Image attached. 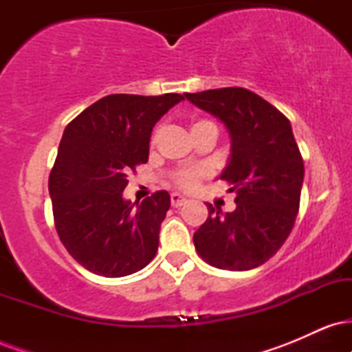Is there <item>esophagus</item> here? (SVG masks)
Instances as JSON below:
<instances>
[{"label": "esophagus", "instance_id": "obj_1", "mask_svg": "<svg viewBox=\"0 0 352 352\" xmlns=\"http://www.w3.org/2000/svg\"><path fill=\"white\" fill-rule=\"evenodd\" d=\"M170 204H172V207H175V208L184 207V205L187 204V199H185L184 195H180V193H172V195H170Z\"/></svg>", "mask_w": 352, "mask_h": 352}]
</instances>
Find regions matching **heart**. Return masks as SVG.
<instances>
[{"label":"heart","mask_w":352,"mask_h":352,"mask_svg":"<svg viewBox=\"0 0 352 352\" xmlns=\"http://www.w3.org/2000/svg\"><path fill=\"white\" fill-rule=\"evenodd\" d=\"M205 122H208V120H199V122L193 124L192 127L205 124ZM205 175H207V168H184V170L175 173V184L185 190H193L197 188V185L200 184L201 177Z\"/></svg>","instance_id":"heart-1"}]
</instances>
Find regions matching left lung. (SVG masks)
Returning <instances> with one entry per match:
<instances>
[{
  "instance_id": "1",
  "label": "left lung",
  "mask_w": 352,
  "mask_h": 352,
  "mask_svg": "<svg viewBox=\"0 0 352 352\" xmlns=\"http://www.w3.org/2000/svg\"><path fill=\"white\" fill-rule=\"evenodd\" d=\"M227 127L232 153L220 179L236 193V208L208 218L193 235L197 252L220 270L245 272L268 261L292 233L305 179V164L292 124L254 92L243 87L185 94Z\"/></svg>"
}]
</instances>
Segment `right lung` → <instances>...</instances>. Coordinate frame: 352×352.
Here are the masks:
<instances>
[{
    "label": "right lung",
    "instance_id": "1",
    "mask_svg": "<svg viewBox=\"0 0 352 352\" xmlns=\"http://www.w3.org/2000/svg\"><path fill=\"white\" fill-rule=\"evenodd\" d=\"M180 100L106 96L64 129L50 175L52 213L63 245L89 272L127 276L155 256L170 195L160 190L132 204L122 192L129 172L147 162L153 125Z\"/></svg>",
    "mask_w": 352,
    "mask_h": 352
}]
</instances>
